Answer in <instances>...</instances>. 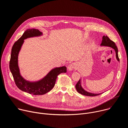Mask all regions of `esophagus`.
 Here are the masks:
<instances>
[{"label":"esophagus","mask_w":128,"mask_h":128,"mask_svg":"<svg viewBox=\"0 0 128 128\" xmlns=\"http://www.w3.org/2000/svg\"><path fill=\"white\" fill-rule=\"evenodd\" d=\"M76 65L75 63H72L68 66V70L69 71H72L74 69H76Z\"/></svg>","instance_id":"1"}]
</instances>
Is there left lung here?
Returning <instances> with one entry per match:
<instances>
[{
    "label": "left lung",
    "mask_w": 128,
    "mask_h": 128,
    "mask_svg": "<svg viewBox=\"0 0 128 128\" xmlns=\"http://www.w3.org/2000/svg\"><path fill=\"white\" fill-rule=\"evenodd\" d=\"M100 45L104 46H108V47H112V48H113L116 52V58L117 60V61H120V58H119L118 55V48H117L115 42L113 41H112V40H110L108 38V36H103L101 44ZM81 83V81L80 79L79 80V81L77 82V83H76V88L79 93L81 94H82L83 95L88 96H96L101 94H102V93L93 94V93L88 92L87 91L85 90L82 88Z\"/></svg>",
    "instance_id": "left-lung-1"
}]
</instances>
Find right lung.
Here are the masks:
<instances>
[{"mask_svg":"<svg viewBox=\"0 0 128 128\" xmlns=\"http://www.w3.org/2000/svg\"><path fill=\"white\" fill-rule=\"evenodd\" d=\"M41 35L42 33L38 29H31L26 31L23 35L14 44L11 50L9 63L10 70L16 86L22 91L34 95H44L52 90L54 86L58 76L61 73H65L67 70L65 66L55 68L43 79L35 82L27 81L20 76L18 66V56L24 40Z\"/></svg>","mask_w":128,"mask_h":128,"instance_id":"obj_1","label":"right lung"}]
</instances>
